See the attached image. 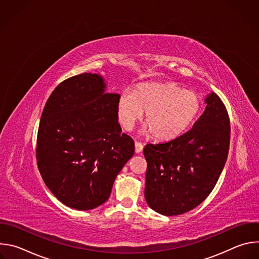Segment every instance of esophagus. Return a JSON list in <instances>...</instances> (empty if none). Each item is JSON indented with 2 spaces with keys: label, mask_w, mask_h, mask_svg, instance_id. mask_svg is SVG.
<instances>
[{
  "label": "esophagus",
  "mask_w": 259,
  "mask_h": 259,
  "mask_svg": "<svg viewBox=\"0 0 259 259\" xmlns=\"http://www.w3.org/2000/svg\"><path fill=\"white\" fill-rule=\"evenodd\" d=\"M143 150V144L139 141H135V153L140 154Z\"/></svg>",
  "instance_id": "34e87169"
}]
</instances>
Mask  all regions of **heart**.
<instances>
[{"label": "heart", "mask_w": 259, "mask_h": 259, "mask_svg": "<svg viewBox=\"0 0 259 259\" xmlns=\"http://www.w3.org/2000/svg\"><path fill=\"white\" fill-rule=\"evenodd\" d=\"M200 97L175 83H144L133 92H123L118 100V116L122 125L131 129L145 112L147 131L159 140H170L183 133L197 119Z\"/></svg>", "instance_id": "obj_1"}]
</instances>
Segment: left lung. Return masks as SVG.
Returning a JSON list of instances; mask_svg holds the SVG:
<instances>
[{
  "mask_svg": "<svg viewBox=\"0 0 259 259\" xmlns=\"http://www.w3.org/2000/svg\"><path fill=\"white\" fill-rule=\"evenodd\" d=\"M205 102V112L191 130L168 142L144 146V197L160 214L179 215L196 208L223 172L230 147L229 114L213 92Z\"/></svg>",
  "mask_w": 259,
  "mask_h": 259,
  "instance_id": "obj_1",
  "label": "left lung"
}]
</instances>
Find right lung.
<instances>
[{"mask_svg":"<svg viewBox=\"0 0 259 259\" xmlns=\"http://www.w3.org/2000/svg\"><path fill=\"white\" fill-rule=\"evenodd\" d=\"M96 73L61 82L48 98L35 157L48 189L65 206L91 210L103 204L134 155V141L118 123L119 94L105 93Z\"/></svg>","mask_w":259,"mask_h":259,"instance_id":"obj_1","label":"right lung"}]
</instances>
